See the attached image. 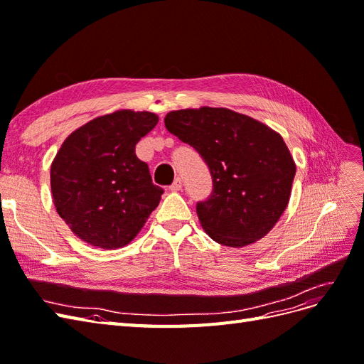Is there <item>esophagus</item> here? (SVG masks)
<instances>
[{"instance_id": "1", "label": "esophagus", "mask_w": 364, "mask_h": 364, "mask_svg": "<svg viewBox=\"0 0 364 364\" xmlns=\"http://www.w3.org/2000/svg\"><path fill=\"white\" fill-rule=\"evenodd\" d=\"M170 190L171 191H181L182 190V179L181 178H176L174 182L170 186Z\"/></svg>"}]
</instances>
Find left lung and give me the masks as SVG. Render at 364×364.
<instances>
[{"mask_svg": "<svg viewBox=\"0 0 364 364\" xmlns=\"http://www.w3.org/2000/svg\"><path fill=\"white\" fill-rule=\"evenodd\" d=\"M164 121L211 171L213 193L196 206L205 232L228 247L266 237L289 205L296 174L278 132L226 107L181 109Z\"/></svg>", "mask_w": 364, "mask_h": 364, "instance_id": "left-lung-1", "label": "left lung"}]
</instances>
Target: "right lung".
<instances>
[{"mask_svg":"<svg viewBox=\"0 0 364 364\" xmlns=\"http://www.w3.org/2000/svg\"><path fill=\"white\" fill-rule=\"evenodd\" d=\"M158 121L156 114L123 109L91 119L63 141L51 164L53 202L85 243L129 245L159 205L164 190L135 155L138 141Z\"/></svg>","mask_w":364,"mask_h":364,"instance_id":"obj_1","label":"right lung"}]
</instances>
